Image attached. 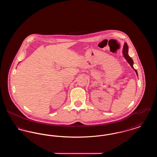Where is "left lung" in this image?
<instances>
[{
  "instance_id": "8db88e82",
  "label": "left lung",
  "mask_w": 157,
  "mask_h": 157,
  "mask_svg": "<svg viewBox=\"0 0 157 157\" xmlns=\"http://www.w3.org/2000/svg\"><path fill=\"white\" fill-rule=\"evenodd\" d=\"M123 52V55H124L125 58L127 60V62L129 63V64L131 65V67L134 69L135 71V72H136V75L138 76V73H137L136 70L135 69L134 67H133V64H134L133 60L128 55V45H127V44L126 42L125 43L124 46V48H123V52Z\"/></svg>"
}]
</instances>
